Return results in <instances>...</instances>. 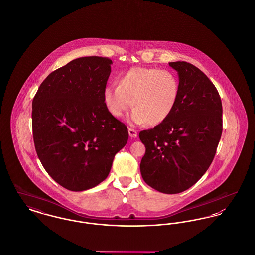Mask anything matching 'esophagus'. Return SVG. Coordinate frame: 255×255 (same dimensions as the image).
Instances as JSON below:
<instances>
[{"label": "esophagus", "mask_w": 255, "mask_h": 255, "mask_svg": "<svg viewBox=\"0 0 255 255\" xmlns=\"http://www.w3.org/2000/svg\"><path fill=\"white\" fill-rule=\"evenodd\" d=\"M128 132H129V135L131 137H136L137 136V132L135 130H133L132 128H129L128 129Z\"/></svg>", "instance_id": "esophagus-1"}]
</instances>
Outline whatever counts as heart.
Instances as JSON below:
<instances>
[{
	"label": "heart",
	"mask_w": 255,
	"mask_h": 255,
	"mask_svg": "<svg viewBox=\"0 0 255 255\" xmlns=\"http://www.w3.org/2000/svg\"><path fill=\"white\" fill-rule=\"evenodd\" d=\"M180 96L178 77L169 71L135 67L119 78L118 86H106L103 101L110 114L122 118L130 106L129 122L156 126L165 122L175 109Z\"/></svg>",
	"instance_id": "heart-1"
}]
</instances>
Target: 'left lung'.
Masks as SVG:
<instances>
[{
    "label": "left lung",
    "instance_id": "8db88e82",
    "mask_svg": "<svg viewBox=\"0 0 255 255\" xmlns=\"http://www.w3.org/2000/svg\"><path fill=\"white\" fill-rule=\"evenodd\" d=\"M177 71L180 96L165 122L139 133L145 145L140 173L152 188L177 194L198 182L211 164L223 131L218 91L205 73L184 61Z\"/></svg>",
    "mask_w": 255,
    "mask_h": 255
}]
</instances>
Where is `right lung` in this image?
I'll return each instance as SVG.
<instances>
[{
  "label": "right lung",
  "mask_w": 255,
  "mask_h": 255,
  "mask_svg": "<svg viewBox=\"0 0 255 255\" xmlns=\"http://www.w3.org/2000/svg\"><path fill=\"white\" fill-rule=\"evenodd\" d=\"M113 62L89 56L49 73L32 101L37 156L49 176L72 191H84L109 175L128 141L126 125L103 101Z\"/></svg>",
  "instance_id": "add662e5"
}]
</instances>
